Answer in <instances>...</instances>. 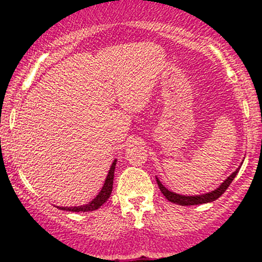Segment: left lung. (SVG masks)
<instances>
[{
	"instance_id": "left-lung-1",
	"label": "left lung",
	"mask_w": 262,
	"mask_h": 262,
	"mask_svg": "<svg viewBox=\"0 0 262 262\" xmlns=\"http://www.w3.org/2000/svg\"><path fill=\"white\" fill-rule=\"evenodd\" d=\"M243 162H244V160L242 161V164L239 165V167H237V169L234 171L230 176H228L227 179H225L217 188L213 189V191H210V192H207V193L191 194V196H187V194H180V193H176V192H172V191H170V189H167L160 182V180H159L158 177H156V182H158V186H159V188H160V191L162 192V194H164V196L172 203L180 204V206H196V204L209 203V202H213V201H215L217 198L221 197L222 194L225 192V189L229 187V185L234 180V177H235L237 175V172H239Z\"/></svg>"
}]
</instances>
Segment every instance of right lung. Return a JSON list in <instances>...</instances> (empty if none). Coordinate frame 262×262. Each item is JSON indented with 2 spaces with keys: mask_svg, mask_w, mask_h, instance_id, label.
<instances>
[{
  "mask_svg": "<svg viewBox=\"0 0 262 262\" xmlns=\"http://www.w3.org/2000/svg\"><path fill=\"white\" fill-rule=\"evenodd\" d=\"M116 164L117 159H114L112 162V166H111L110 171H108V175L104 180L103 186H102L101 191L98 192V194L96 196L91 202L82 204V206H74V207H58L61 210H69V212H90V210H96L103 204L106 201L110 198L111 193H112L113 188V179H114V170H116Z\"/></svg>",
  "mask_w": 262,
  "mask_h": 262,
  "instance_id": "obj_1",
  "label": "right lung"
}]
</instances>
